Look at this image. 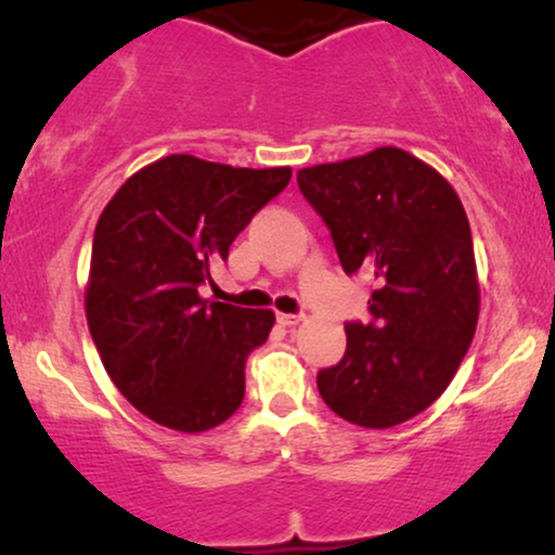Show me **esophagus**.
Wrapping results in <instances>:
<instances>
[{
	"label": "esophagus",
	"mask_w": 555,
	"mask_h": 555,
	"mask_svg": "<svg viewBox=\"0 0 555 555\" xmlns=\"http://www.w3.org/2000/svg\"><path fill=\"white\" fill-rule=\"evenodd\" d=\"M305 315L300 312V315H291V312H278V323L280 325H285V327H291V325H297L300 323Z\"/></svg>",
	"instance_id": "1"
}]
</instances>
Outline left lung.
Listing matches in <instances>:
<instances>
[{
  "instance_id": "8db88e82",
  "label": "left lung",
  "mask_w": 555,
  "mask_h": 555,
  "mask_svg": "<svg viewBox=\"0 0 555 555\" xmlns=\"http://www.w3.org/2000/svg\"><path fill=\"white\" fill-rule=\"evenodd\" d=\"M297 188L331 230L343 270L373 275L371 323L318 373L325 405L392 428L436 403L470 348L480 291L470 224L443 175L398 147L305 167Z\"/></svg>"
}]
</instances>
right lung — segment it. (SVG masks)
<instances>
[{
    "mask_svg": "<svg viewBox=\"0 0 555 555\" xmlns=\"http://www.w3.org/2000/svg\"><path fill=\"white\" fill-rule=\"evenodd\" d=\"M291 175L170 155L134 172L102 210L87 325L112 383L150 421L203 433L243 403L245 360L275 315L210 302L199 285Z\"/></svg>",
    "mask_w": 555,
    "mask_h": 555,
    "instance_id": "right-lung-1",
    "label": "right lung"
}]
</instances>
